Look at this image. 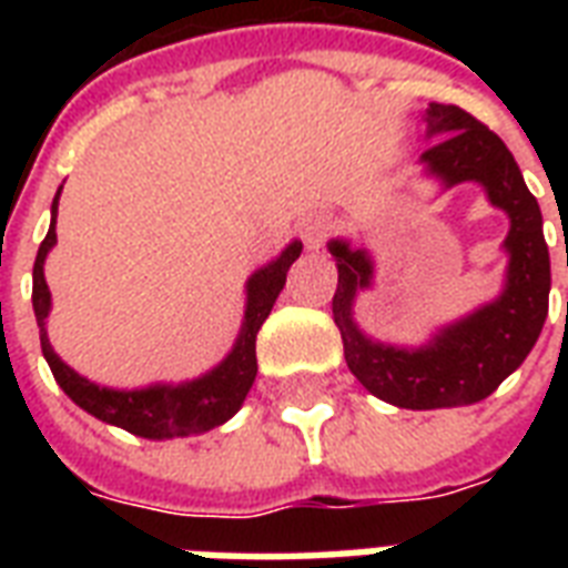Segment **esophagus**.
Here are the masks:
<instances>
[{"label": "esophagus", "instance_id": "34e87169", "mask_svg": "<svg viewBox=\"0 0 568 568\" xmlns=\"http://www.w3.org/2000/svg\"><path fill=\"white\" fill-rule=\"evenodd\" d=\"M329 235H333V217H329V214L315 212L306 214L301 221V239L310 250L324 247V241H327Z\"/></svg>", "mask_w": 568, "mask_h": 568}]
</instances>
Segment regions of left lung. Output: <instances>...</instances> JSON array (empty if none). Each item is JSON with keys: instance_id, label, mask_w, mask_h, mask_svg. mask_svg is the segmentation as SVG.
Wrapping results in <instances>:
<instances>
[{"instance_id": "1", "label": "left lung", "mask_w": 568, "mask_h": 568, "mask_svg": "<svg viewBox=\"0 0 568 568\" xmlns=\"http://www.w3.org/2000/svg\"><path fill=\"white\" fill-rule=\"evenodd\" d=\"M422 120L430 141L422 153L424 171L445 189L484 185L489 203L510 217L504 239L510 262L504 292L493 303L442 327L427 345L395 347L368 338L354 321L356 292L372 285V256L347 241H329L338 265L333 321L345 342L347 368L374 397L400 409L468 406L493 395L537 345L551 292L542 212L501 138L459 105L430 102Z\"/></svg>"}]
</instances>
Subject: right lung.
<instances>
[{
	"instance_id": "obj_1",
	"label": "right lung",
	"mask_w": 568,
	"mask_h": 568,
	"mask_svg": "<svg viewBox=\"0 0 568 568\" xmlns=\"http://www.w3.org/2000/svg\"><path fill=\"white\" fill-rule=\"evenodd\" d=\"M58 189L52 200V223H49L47 239L40 241L38 258H34V285H31V306H34V318L40 327V347L47 356L52 377L58 386L64 388L67 397L79 404L84 413L100 418L105 424L123 427L126 433L144 436V439H176V436H196L217 427V424L230 422L232 415L239 413L244 397H247L253 379H256V333L262 329L265 318L274 310L276 297L283 292L285 274L294 265V258L301 256L303 244L292 241L288 247L258 267L256 274L247 280V310H244V324L241 333L232 345L230 356L221 365H214L212 372L203 377L180 383V386H168V383H155L146 388H109L97 386L82 374H75L70 365L61 363V356L52 351L47 336V315L52 306V294L43 280V262L47 253L55 244V214H58Z\"/></svg>"
}]
</instances>
